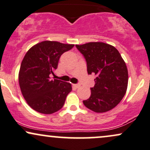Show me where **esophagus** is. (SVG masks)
<instances>
[{
	"label": "esophagus",
	"instance_id": "1",
	"mask_svg": "<svg viewBox=\"0 0 150 150\" xmlns=\"http://www.w3.org/2000/svg\"><path fill=\"white\" fill-rule=\"evenodd\" d=\"M74 86H75L76 88H79V87H80V84L78 83V84H75V85H74Z\"/></svg>",
	"mask_w": 150,
	"mask_h": 150
}]
</instances>
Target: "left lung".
<instances>
[{
    "instance_id": "left-lung-1",
    "label": "left lung",
    "mask_w": 150,
    "mask_h": 150,
    "mask_svg": "<svg viewBox=\"0 0 150 150\" xmlns=\"http://www.w3.org/2000/svg\"><path fill=\"white\" fill-rule=\"evenodd\" d=\"M87 62V73L94 74L95 85L83 104L97 113L112 109L122 100L128 87V73L125 61L114 46L103 42L75 45Z\"/></svg>"
}]
</instances>
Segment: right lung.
<instances>
[{
  "instance_id": "1",
  "label": "right lung",
  "mask_w": 150,
  "mask_h": 150,
  "mask_svg": "<svg viewBox=\"0 0 150 150\" xmlns=\"http://www.w3.org/2000/svg\"><path fill=\"white\" fill-rule=\"evenodd\" d=\"M74 44L44 41L32 46L22 60L19 72V84L29 106L37 112L51 114L64 105L71 92L69 82L51 79L63 53Z\"/></svg>"
}]
</instances>
